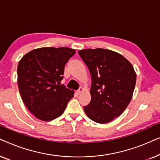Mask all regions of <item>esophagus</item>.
Wrapping results in <instances>:
<instances>
[{
	"mask_svg": "<svg viewBox=\"0 0 160 160\" xmlns=\"http://www.w3.org/2000/svg\"><path fill=\"white\" fill-rule=\"evenodd\" d=\"M83 91H84V88H82V87H80V88L78 89L77 91H76V93H77L78 95H80V94L82 93Z\"/></svg>",
	"mask_w": 160,
	"mask_h": 160,
	"instance_id": "34e87169",
	"label": "esophagus"
}]
</instances>
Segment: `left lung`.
Segmentation results:
<instances>
[{
    "label": "left lung",
    "mask_w": 160,
    "mask_h": 160,
    "mask_svg": "<svg viewBox=\"0 0 160 160\" xmlns=\"http://www.w3.org/2000/svg\"><path fill=\"white\" fill-rule=\"evenodd\" d=\"M92 78L91 101L84 106L92 121L108 123L119 117L132 98L136 73L132 64L117 52L105 49L79 50Z\"/></svg>",
    "instance_id": "left-lung-1"
}]
</instances>
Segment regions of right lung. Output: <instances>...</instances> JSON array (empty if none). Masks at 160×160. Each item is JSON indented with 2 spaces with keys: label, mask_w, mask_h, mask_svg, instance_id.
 Instances as JSON below:
<instances>
[{
  "label": "right lung",
  "mask_w": 160,
  "mask_h": 160,
  "mask_svg": "<svg viewBox=\"0 0 160 160\" xmlns=\"http://www.w3.org/2000/svg\"><path fill=\"white\" fill-rule=\"evenodd\" d=\"M76 50L43 47L25 54L17 66V82L22 100L37 119L52 121L60 117L74 91L60 85L64 66Z\"/></svg>",
  "instance_id": "obj_1"
}]
</instances>
